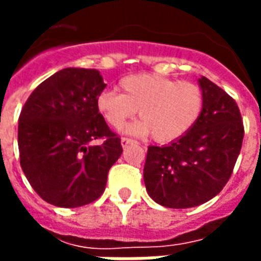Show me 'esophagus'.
Returning <instances> with one entry per match:
<instances>
[{
    "label": "esophagus",
    "mask_w": 261,
    "mask_h": 261,
    "mask_svg": "<svg viewBox=\"0 0 261 261\" xmlns=\"http://www.w3.org/2000/svg\"><path fill=\"white\" fill-rule=\"evenodd\" d=\"M134 142H136V141L134 140H131V138H121V146H123V148H125V146L127 145H130V144H134Z\"/></svg>",
    "instance_id": "esophagus-1"
}]
</instances>
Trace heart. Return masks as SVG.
Listing matches in <instances>:
<instances>
[{"instance_id":"b5f03b06","label":"heart","mask_w":261,"mask_h":261,"mask_svg":"<svg viewBox=\"0 0 261 261\" xmlns=\"http://www.w3.org/2000/svg\"><path fill=\"white\" fill-rule=\"evenodd\" d=\"M120 92L103 91L96 98V109L108 124L120 128L136 115L141 120L127 133L146 136L158 142H171L194 127L204 109V94L198 84L178 82L153 73L123 77Z\"/></svg>"}]
</instances>
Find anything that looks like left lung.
<instances>
[{"label":"left lung","instance_id":"left-lung-1","mask_svg":"<svg viewBox=\"0 0 261 261\" xmlns=\"http://www.w3.org/2000/svg\"><path fill=\"white\" fill-rule=\"evenodd\" d=\"M204 109L185 136L148 148L144 181L156 203L195 207L220 194L232 174L244 141V121L233 98L209 79H199Z\"/></svg>","mask_w":261,"mask_h":261}]
</instances>
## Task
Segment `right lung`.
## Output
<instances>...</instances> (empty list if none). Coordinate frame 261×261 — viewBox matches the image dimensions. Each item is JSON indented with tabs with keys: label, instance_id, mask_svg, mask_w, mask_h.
I'll use <instances>...</instances> for the list:
<instances>
[{
	"label": "right lung",
	"instance_id": "1",
	"mask_svg": "<svg viewBox=\"0 0 261 261\" xmlns=\"http://www.w3.org/2000/svg\"><path fill=\"white\" fill-rule=\"evenodd\" d=\"M106 84L95 69L66 67L30 94L17 125L20 166L42 199L79 207L105 191L108 173L123 152L120 137L96 109ZM102 139L99 146H91Z\"/></svg>",
	"mask_w": 261,
	"mask_h": 261
}]
</instances>
